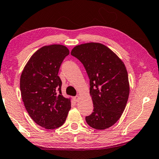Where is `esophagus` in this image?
<instances>
[{
	"mask_svg": "<svg viewBox=\"0 0 159 159\" xmlns=\"http://www.w3.org/2000/svg\"><path fill=\"white\" fill-rule=\"evenodd\" d=\"M73 100H74V101H75V103H77L78 101H79V97L78 96L73 97Z\"/></svg>",
	"mask_w": 159,
	"mask_h": 159,
	"instance_id": "34e87169",
	"label": "esophagus"
}]
</instances>
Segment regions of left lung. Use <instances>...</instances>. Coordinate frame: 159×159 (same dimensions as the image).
Here are the masks:
<instances>
[{
  "instance_id": "8db88e82",
  "label": "left lung",
  "mask_w": 159,
  "mask_h": 159,
  "mask_svg": "<svg viewBox=\"0 0 159 159\" xmlns=\"http://www.w3.org/2000/svg\"><path fill=\"white\" fill-rule=\"evenodd\" d=\"M70 54L84 65L90 80L93 112L86 116L87 124L95 129H108L121 116L129 98L124 63L111 49L98 43L75 46Z\"/></svg>"
}]
</instances>
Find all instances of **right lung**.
Wrapping results in <instances>:
<instances>
[{"instance_id": "right-lung-1", "label": "right lung", "mask_w": 159, "mask_h": 159, "mask_svg": "<svg viewBox=\"0 0 159 159\" xmlns=\"http://www.w3.org/2000/svg\"><path fill=\"white\" fill-rule=\"evenodd\" d=\"M69 54L62 45L43 46L35 52L23 69L20 80L21 96L30 118L46 129L64 124L70 101L61 93L59 68Z\"/></svg>"}]
</instances>
